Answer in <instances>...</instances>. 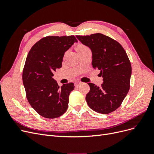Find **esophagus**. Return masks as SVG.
<instances>
[{
	"label": "esophagus",
	"mask_w": 154,
	"mask_h": 154,
	"mask_svg": "<svg viewBox=\"0 0 154 154\" xmlns=\"http://www.w3.org/2000/svg\"><path fill=\"white\" fill-rule=\"evenodd\" d=\"M81 82H75V83H74V85H75V86H79L80 84H81Z\"/></svg>",
	"instance_id": "obj_1"
}]
</instances>
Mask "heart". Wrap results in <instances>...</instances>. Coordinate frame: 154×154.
<instances>
[{
	"mask_svg": "<svg viewBox=\"0 0 154 154\" xmlns=\"http://www.w3.org/2000/svg\"><path fill=\"white\" fill-rule=\"evenodd\" d=\"M86 49H88V48L87 47L86 45H83V44H78L76 46L77 52H78V51H83V50H85Z\"/></svg>",
	"mask_w": 154,
	"mask_h": 154,
	"instance_id": "b5f03b06",
	"label": "heart"
}]
</instances>
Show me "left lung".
Returning <instances> with one entry per match:
<instances>
[{"instance_id":"1","label":"left lung","mask_w":154,"mask_h":154,"mask_svg":"<svg viewBox=\"0 0 154 154\" xmlns=\"http://www.w3.org/2000/svg\"><path fill=\"white\" fill-rule=\"evenodd\" d=\"M92 53V65L103 77L101 87L88 83L86 101L90 108L100 114H109L122 105L130 89L132 67L127 53L118 42L101 33L77 35Z\"/></svg>"}]
</instances>
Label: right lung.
I'll return each mask as SVG.
<instances>
[{
  "mask_svg": "<svg viewBox=\"0 0 154 154\" xmlns=\"http://www.w3.org/2000/svg\"><path fill=\"white\" fill-rule=\"evenodd\" d=\"M78 40L74 35L48 36L35 43L27 56L22 72L26 97L37 113L54 119L66 112L73 83L60 87L53 72L62 67L65 52Z\"/></svg>",
  "mask_w": 154,
  "mask_h": 154,
  "instance_id": "1",
  "label": "right lung"
}]
</instances>
